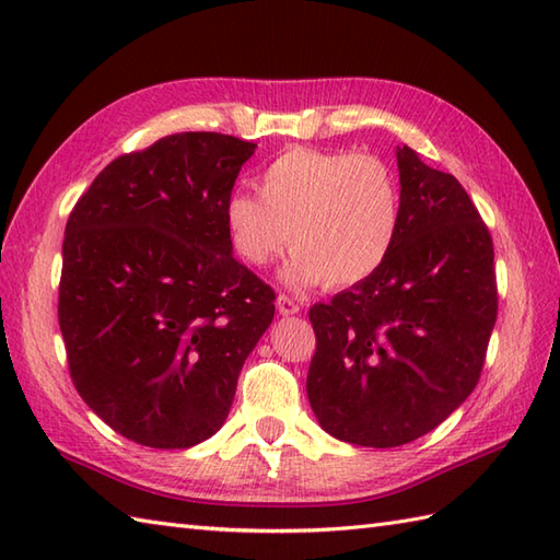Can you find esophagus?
Here are the masks:
<instances>
[{
    "label": "esophagus",
    "instance_id": "esophagus-1",
    "mask_svg": "<svg viewBox=\"0 0 560 560\" xmlns=\"http://www.w3.org/2000/svg\"><path fill=\"white\" fill-rule=\"evenodd\" d=\"M277 311H279L281 315H287V317H289V315H299V313H301V303L281 293L279 299H277Z\"/></svg>",
    "mask_w": 560,
    "mask_h": 560
}]
</instances>
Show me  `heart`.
<instances>
[{
	"mask_svg": "<svg viewBox=\"0 0 560 560\" xmlns=\"http://www.w3.org/2000/svg\"><path fill=\"white\" fill-rule=\"evenodd\" d=\"M259 197L233 192L223 219L233 253L265 267L291 241L283 281L353 287L385 265L401 225L395 171L373 153L291 147L259 173Z\"/></svg>",
	"mask_w": 560,
	"mask_h": 560,
	"instance_id": "obj_1",
	"label": "heart"
}]
</instances>
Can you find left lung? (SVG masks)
I'll list each match as a JSON object with an SVG mask.
<instances>
[{
    "mask_svg": "<svg viewBox=\"0 0 560 560\" xmlns=\"http://www.w3.org/2000/svg\"><path fill=\"white\" fill-rule=\"evenodd\" d=\"M401 225L373 277L311 307L307 399L343 443L433 431L481 377L498 315L493 241L455 175L397 149Z\"/></svg>",
    "mask_w": 560,
    "mask_h": 560,
    "instance_id": "left-lung-1",
    "label": "left lung"
}]
</instances>
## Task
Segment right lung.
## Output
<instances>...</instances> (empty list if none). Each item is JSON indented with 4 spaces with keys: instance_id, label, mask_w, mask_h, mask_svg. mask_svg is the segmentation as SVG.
I'll return each mask as SVG.
<instances>
[{
    "instance_id": "add662e5",
    "label": "right lung",
    "mask_w": 560,
    "mask_h": 560,
    "mask_svg": "<svg viewBox=\"0 0 560 560\" xmlns=\"http://www.w3.org/2000/svg\"><path fill=\"white\" fill-rule=\"evenodd\" d=\"M255 147L163 137L105 165L69 213L57 317L71 383L139 445L185 450L217 433L271 325L277 295L231 255L223 219Z\"/></svg>"
}]
</instances>
